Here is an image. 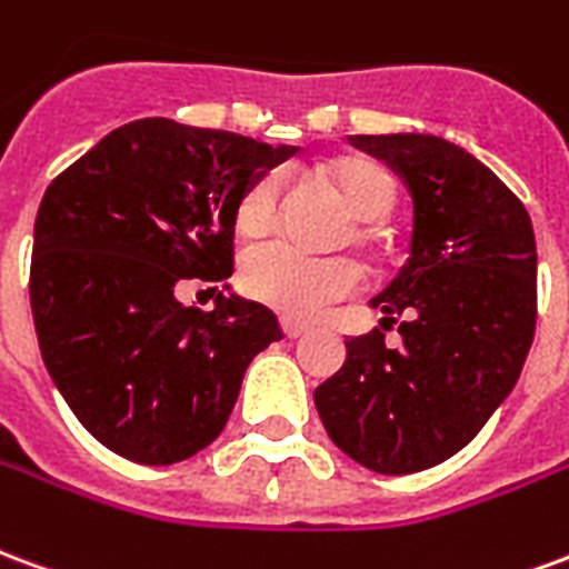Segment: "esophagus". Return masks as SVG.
<instances>
[{
  "label": "esophagus",
  "mask_w": 569,
  "mask_h": 569,
  "mask_svg": "<svg viewBox=\"0 0 569 569\" xmlns=\"http://www.w3.org/2000/svg\"><path fill=\"white\" fill-rule=\"evenodd\" d=\"M281 330H284L288 339H300V336L309 333V327L300 325V321H293V318H284V321H281Z\"/></svg>",
  "instance_id": "obj_1"
}]
</instances>
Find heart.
<instances>
[{"instance_id":"b5f03b06","label":"heart","mask_w":569,"mask_h":569,"mask_svg":"<svg viewBox=\"0 0 569 569\" xmlns=\"http://www.w3.org/2000/svg\"><path fill=\"white\" fill-rule=\"evenodd\" d=\"M327 176L339 193L346 197L348 209L358 214L355 239L360 248L376 244V223H381L397 206L393 178L367 160H342L327 166ZM281 206V176L260 172L244 184L236 202V230L242 236H263L272 230ZM360 284V269L348 257H312L300 254L288 244H263L244 257L242 288L251 300L263 302L288 318H315L327 302L348 297Z\"/></svg>"}]
</instances>
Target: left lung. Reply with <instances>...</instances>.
I'll use <instances>...</instances> for the list:
<instances>
[{
	"instance_id": "obj_1",
	"label": "left lung",
	"mask_w": 569,
	"mask_h": 569,
	"mask_svg": "<svg viewBox=\"0 0 569 569\" xmlns=\"http://www.w3.org/2000/svg\"><path fill=\"white\" fill-rule=\"evenodd\" d=\"M403 178L416 206L409 260L372 297L385 333L346 342L342 370L315 391L327 433L385 476L458 455L516 388L537 327V239L528 209L472 153L425 132L351 136Z\"/></svg>"
}]
</instances>
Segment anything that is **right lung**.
<instances>
[{"instance_id":"1","label":"right lung","mask_w":569,"mask_h":569,"mask_svg":"<svg viewBox=\"0 0 569 569\" xmlns=\"http://www.w3.org/2000/svg\"><path fill=\"white\" fill-rule=\"evenodd\" d=\"M293 148L169 118L109 132L41 197L29 302L41 360L74 418L114 455L163 467L227 425L276 315L242 297L178 302L184 279L233 276L236 202Z\"/></svg>"}]
</instances>
